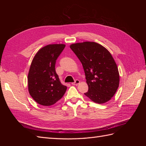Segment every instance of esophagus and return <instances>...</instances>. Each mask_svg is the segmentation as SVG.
Wrapping results in <instances>:
<instances>
[{"label":"esophagus","instance_id":"1","mask_svg":"<svg viewBox=\"0 0 146 146\" xmlns=\"http://www.w3.org/2000/svg\"><path fill=\"white\" fill-rule=\"evenodd\" d=\"M79 83H80V80H77H77H75L74 82L72 83V85H78Z\"/></svg>","mask_w":146,"mask_h":146}]
</instances>
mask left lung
Segmentation results:
<instances>
[{
    "label": "left lung",
    "mask_w": 146,
    "mask_h": 146,
    "mask_svg": "<svg viewBox=\"0 0 146 146\" xmlns=\"http://www.w3.org/2000/svg\"><path fill=\"white\" fill-rule=\"evenodd\" d=\"M70 48L82 64L88 91L85 95L96 103L107 102L119 87V74L112 55L94 42L72 44Z\"/></svg>",
    "instance_id": "1"
}]
</instances>
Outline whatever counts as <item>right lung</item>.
<instances>
[{
	"instance_id": "add662e5",
	"label": "right lung",
	"mask_w": 146,
	"mask_h": 146,
	"mask_svg": "<svg viewBox=\"0 0 146 146\" xmlns=\"http://www.w3.org/2000/svg\"><path fill=\"white\" fill-rule=\"evenodd\" d=\"M63 44H49L35 55L28 74L30 96L39 104L50 106L62 98L67 87L61 83L55 63L65 47Z\"/></svg>"
}]
</instances>
